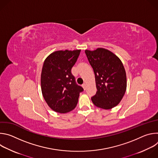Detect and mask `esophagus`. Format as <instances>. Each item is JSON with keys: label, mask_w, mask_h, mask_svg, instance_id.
<instances>
[{"label": "esophagus", "mask_w": 158, "mask_h": 158, "mask_svg": "<svg viewBox=\"0 0 158 158\" xmlns=\"http://www.w3.org/2000/svg\"><path fill=\"white\" fill-rule=\"evenodd\" d=\"M82 87H83V89H84V90H85L86 89V88H87V85H86V84L84 83V84H83L82 85Z\"/></svg>", "instance_id": "1"}]
</instances>
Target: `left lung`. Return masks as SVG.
<instances>
[{
	"instance_id": "1",
	"label": "left lung",
	"mask_w": 158,
	"mask_h": 158,
	"mask_svg": "<svg viewBox=\"0 0 158 158\" xmlns=\"http://www.w3.org/2000/svg\"><path fill=\"white\" fill-rule=\"evenodd\" d=\"M95 74L97 92L91 98L93 104L104 109L116 106L127 87L126 74L120 59L111 51L98 48L85 51Z\"/></svg>"
}]
</instances>
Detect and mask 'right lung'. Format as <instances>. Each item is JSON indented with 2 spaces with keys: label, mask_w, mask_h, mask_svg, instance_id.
Returning <instances> with one entry per match:
<instances>
[{
  "label": "right lung",
  "mask_w": 158,
  "mask_h": 158,
  "mask_svg": "<svg viewBox=\"0 0 158 158\" xmlns=\"http://www.w3.org/2000/svg\"><path fill=\"white\" fill-rule=\"evenodd\" d=\"M81 49L57 51L44 62L40 84L42 96L49 107L59 113H66L77 106L83 88L76 84L71 69Z\"/></svg>",
  "instance_id": "right-lung-1"
}]
</instances>
